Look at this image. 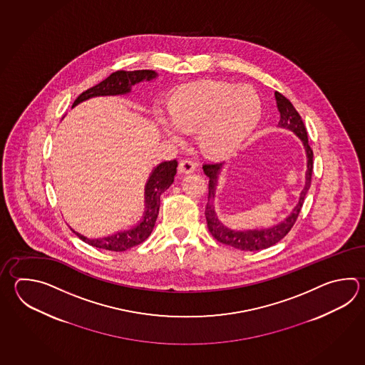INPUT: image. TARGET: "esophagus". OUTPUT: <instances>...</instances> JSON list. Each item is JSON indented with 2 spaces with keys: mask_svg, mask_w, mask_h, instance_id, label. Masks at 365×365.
Listing matches in <instances>:
<instances>
[{
  "mask_svg": "<svg viewBox=\"0 0 365 365\" xmlns=\"http://www.w3.org/2000/svg\"><path fill=\"white\" fill-rule=\"evenodd\" d=\"M196 169V164L191 160H182L179 163L178 170L182 174H190V173H194Z\"/></svg>",
  "mask_w": 365,
  "mask_h": 365,
  "instance_id": "34e87169",
  "label": "esophagus"
}]
</instances>
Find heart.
Wrapping results in <instances>:
<instances>
[{"instance_id":"1","label":"heart","mask_w":365,"mask_h":365,"mask_svg":"<svg viewBox=\"0 0 365 365\" xmlns=\"http://www.w3.org/2000/svg\"><path fill=\"white\" fill-rule=\"evenodd\" d=\"M261 98L250 86L223 81L190 83L171 93L166 112L171 128L166 134L178 138L195 133L197 147L210 157L237 152L252 134L261 118Z\"/></svg>"}]
</instances>
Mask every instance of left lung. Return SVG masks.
I'll list each match as a JSON object with an SVG mask.
<instances>
[{
    "mask_svg": "<svg viewBox=\"0 0 365 365\" xmlns=\"http://www.w3.org/2000/svg\"><path fill=\"white\" fill-rule=\"evenodd\" d=\"M275 100H277V106L278 110L281 113V118L278 122V126L289 128L294 131L302 139L304 144L305 153H307V174H305V186L303 191L300 192L298 205L291 212L290 216L282 222L274 225L269 229H261V230H246L235 231L226 227L217 217L213 207V199H215V190L217 186V178L220 170L222 168L221 163L217 164H204L202 170L205 175L209 177L208 185V204L205 209V217H207V223L210 234L213 238L217 239L220 243L226 245V246L234 247L237 250L242 251H259V250H265L269 247L274 246L281 239L284 238L289 231L292 229L294 223L298 220L299 213L303 207L305 195L308 192L311 187V179H312L313 171V150L309 144H308V136L305 131L304 123L302 120V117L298 110L291 104L290 100L287 97L283 96L282 93L275 91Z\"/></svg>",
    "mask_w": 365,
    "mask_h": 365,
    "instance_id": "8db88e82",
    "label": "left lung"
}]
</instances>
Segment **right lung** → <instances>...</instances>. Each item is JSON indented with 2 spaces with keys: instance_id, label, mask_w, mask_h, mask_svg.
I'll list each match as a JSON object with an SVG mask.
<instances>
[{
  "instance_id": "obj_1",
  "label": "right lung",
  "mask_w": 365,
  "mask_h": 365,
  "mask_svg": "<svg viewBox=\"0 0 365 365\" xmlns=\"http://www.w3.org/2000/svg\"><path fill=\"white\" fill-rule=\"evenodd\" d=\"M157 76L153 70H135V71H125L118 70L109 75L103 82L91 87L81 93L75 100V105L82 103L84 100L95 96H108V95H125L131 91V87L136 83L142 81H152ZM177 160L166 161L158 165L155 170L152 171L149 177L147 186H145V210L142 222L135 226L131 230L120 231L110 237L100 239H88L83 237L74 231L75 234L82 239L83 242L88 243L90 246L96 248H103L108 251L122 252L138 246L148 238L150 232L155 227L158 210H160V197L165 191L170 187L174 182V175L177 174Z\"/></svg>"
}]
</instances>
